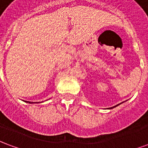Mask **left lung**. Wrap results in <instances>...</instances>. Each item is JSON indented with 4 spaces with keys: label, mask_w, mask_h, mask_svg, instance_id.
<instances>
[{
    "label": "left lung",
    "mask_w": 148,
    "mask_h": 148,
    "mask_svg": "<svg viewBox=\"0 0 148 148\" xmlns=\"http://www.w3.org/2000/svg\"><path fill=\"white\" fill-rule=\"evenodd\" d=\"M119 105H120V104H119ZM119 105H117V106H113V107H112L111 109H112V108H114V107H116V106H119Z\"/></svg>",
    "instance_id": "obj_1"
}]
</instances>
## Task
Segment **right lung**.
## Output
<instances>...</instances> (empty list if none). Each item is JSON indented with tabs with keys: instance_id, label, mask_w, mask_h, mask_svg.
<instances>
[{
	"instance_id": "obj_1",
	"label": "right lung",
	"mask_w": 148,
	"mask_h": 148,
	"mask_svg": "<svg viewBox=\"0 0 148 148\" xmlns=\"http://www.w3.org/2000/svg\"><path fill=\"white\" fill-rule=\"evenodd\" d=\"M27 102H29V103H32H32H36V102H30V101H27Z\"/></svg>"
}]
</instances>
